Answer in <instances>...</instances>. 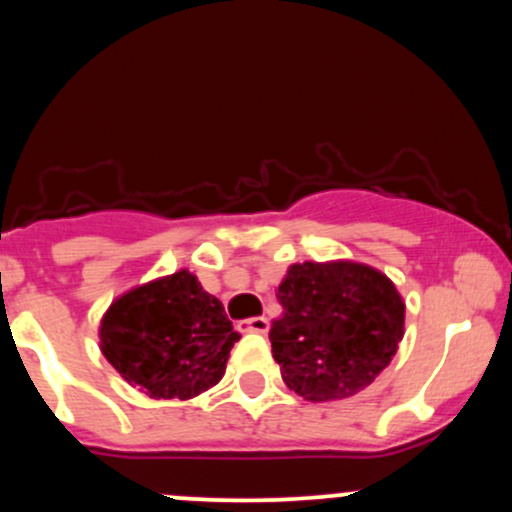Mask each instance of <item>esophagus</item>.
Masks as SVG:
<instances>
[{
	"label": "esophagus",
	"instance_id": "34e87169",
	"mask_svg": "<svg viewBox=\"0 0 512 512\" xmlns=\"http://www.w3.org/2000/svg\"><path fill=\"white\" fill-rule=\"evenodd\" d=\"M240 332H257V334H267L269 332V320L267 317H248V320L238 322Z\"/></svg>",
	"mask_w": 512,
	"mask_h": 512
}]
</instances>
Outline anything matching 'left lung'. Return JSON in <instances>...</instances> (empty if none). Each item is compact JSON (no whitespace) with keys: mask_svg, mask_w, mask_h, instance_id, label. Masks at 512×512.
Instances as JSON below:
<instances>
[{"mask_svg":"<svg viewBox=\"0 0 512 512\" xmlns=\"http://www.w3.org/2000/svg\"><path fill=\"white\" fill-rule=\"evenodd\" d=\"M269 342L289 390L308 402L361 392L390 366L404 337L395 284L358 262H303L279 284Z\"/></svg>","mask_w":512,"mask_h":512,"instance_id":"1","label":"left lung"}]
</instances>
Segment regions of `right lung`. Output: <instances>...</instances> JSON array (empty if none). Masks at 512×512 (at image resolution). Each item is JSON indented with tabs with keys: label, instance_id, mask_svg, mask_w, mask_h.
<instances>
[{
	"label": "right lung",
	"instance_id": "1",
	"mask_svg": "<svg viewBox=\"0 0 512 512\" xmlns=\"http://www.w3.org/2000/svg\"><path fill=\"white\" fill-rule=\"evenodd\" d=\"M238 339L219 298L187 269L125 293L101 320L103 356L156 399H190L214 387Z\"/></svg>",
	"mask_w": 512,
	"mask_h": 512
}]
</instances>
